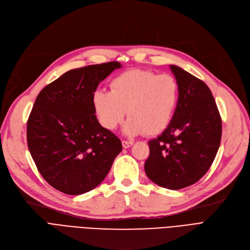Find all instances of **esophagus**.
Here are the masks:
<instances>
[{"label":"esophagus","mask_w":250,"mask_h":250,"mask_svg":"<svg viewBox=\"0 0 250 250\" xmlns=\"http://www.w3.org/2000/svg\"><path fill=\"white\" fill-rule=\"evenodd\" d=\"M133 144H134V143H133V141H125V140H124V141H123V147H124V148H128V147H131Z\"/></svg>","instance_id":"obj_1"}]
</instances>
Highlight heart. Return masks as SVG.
<instances>
[{"label": "heart", "instance_id": "obj_1", "mask_svg": "<svg viewBox=\"0 0 250 250\" xmlns=\"http://www.w3.org/2000/svg\"><path fill=\"white\" fill-rule=\"evenodd\" d=\"M180 98L177 80L170 74L134 69L118 74L110 82V92L97 90L92 97L100 125L113 131L127 115L125 133L154 136L168 126Z\"/></svg>", "mask_w": 250, "mask_h": 250}]
</instances>
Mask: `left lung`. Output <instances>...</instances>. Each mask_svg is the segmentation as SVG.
<instances>
[{
  "mask_svg": "<svg viewBox=\"0 0 250 250\" xmlns=\"http://www.w3.org/2000/svg\"><path fill=\"white\" fill-rule=\"evenodd\" d=\"M180 88L177 109L168 126L148 142L147 177L170 190L198 182L209 169L222 138V119L213 96L201 80L170 65Z\"/></svg>",
  "mask_w": 250,
  "mask_h": 250,
  "instance_id": "8db88e82",
  "label": "left lung"
}]
</instances>
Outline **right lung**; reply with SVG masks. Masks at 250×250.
Wrapping results in <instances>:
<instances>
[{
    "mask_svg": "<svg viewBox=\"0 0 250 250\" xmlns=\"http://www.w3.org/2000/svg\"><path fill=\"white\" fill-rule=\"evenodd\" d=\"M122 64L112 61L71 69L38 95L26 127L30 155L52 187L68 195L96 188L123 145L97 119L92 97Z\"/></svg>",
    "mask_w": 250,
    "mask_h": 250,
    "instance_id": "obj_1",
    "label": "right lung"
}]
</instances>
